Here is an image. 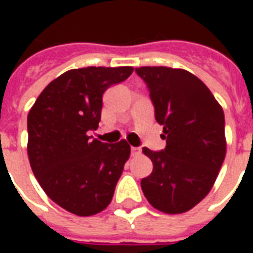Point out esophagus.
<instances>
[{"label":"esophagus","instance_id":"1","mask_svg":"<svg viewBox=\"0 0 253 253\" xmlns=\"http://www.w3.org/2000/svg\"><path fill=\"white\" fill-rule=\"evenodd\" d=\"M141 154V148H135V146H132L131 148V156L132 157H135V156H139Z\"/></svg>","mask_w":253,"mask_h":253}]
</instances>
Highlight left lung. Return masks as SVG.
I'll use <instances>...</instances> for the list:
<instances>
[{"mask_svg":"<svg viewBox=\"0 0 253 253\" xmlns=\"http://www.w3.org/2000/svg\"><path fill=\"white\" fill-rule=\"evenodd\" d=\"M148 85L167 146L143 148L153 172L141 180L149 203L167 214L196 206L210 192L226 154L225 116L210 89L192 73L165 66L135 69Z\"/></svg>","mask_w":253,"mask_h":253,"instance_id":"1","label":"left lung"}]
</instances>
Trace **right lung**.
I'll use <instances>...</instances> for the list:
<instances>
[{"instance_id":"1","label":"right lung","mask_w":253,"mask_h":253,"mask_svg":"<svg viewBox=\"0 0 253 253\" xmlns=\"http://www.w3.org/2000/svg\"><path fill=\"white\" fill-rule=\"evenodd\" d=\"M131 66L81 67L61 74L43 89L30 110L28 159L47 196L80 217L103 211L130 157V145L100 142L103 94L130 77Z\"/></svg>"}]
</instances>
